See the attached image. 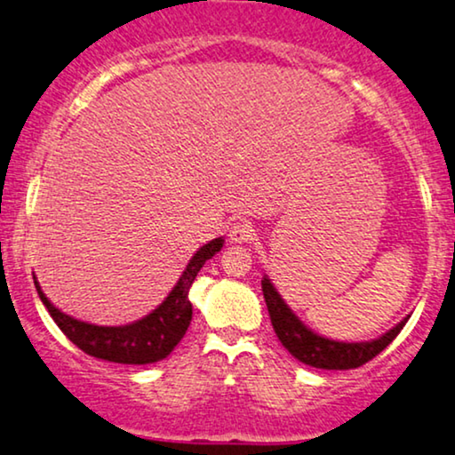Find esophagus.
<instances>
[{
  "mask_svg": "<svg viewBox=\"0 0 455 455\" xmlns=\"http://www.w3.org/2000/svg\"><path fill=\"white\" fill-rule=\"evenodd\" d=\"M256 237V228L250 220H239L231 227V241L235 243H250Z\"/></svg>",
  "mask_w": 455,
  "mask_h": 455,
  "instance_id": "esophagus-1",
  "label": "esophagus"
}]
</instances>
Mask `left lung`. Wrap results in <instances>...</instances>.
Here are the masks:
<instances>
[{
  "instance_id": "left-lung-1",
  "label": "left lung",
  "mask_w": 455,
  "mask_h": 455,
  "mask_svg": "<svg viewBox=\"0 0 455 455\" xmlns=\"http://www.w3.org/2000/svg\"><path fill=\"white\" fill-rule=\"evenodd\" d=\"M262 294L270 315V323H273V330L277 333L281 344H283L298 361H302V363L307 365L319 367V370H355V367L365 365L367 361L373 359V356L380 355L407 323V319H403L399 325H395L393 330L371 342H336L310 331L308 327L291 313L290 307H287L283 298L277 294V290H275L268 277L262 279Z\"/></svg>"
}]
</instances>
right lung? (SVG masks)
<instances>
[{
	"label": "right lung",
	"mask_w": 455,
	"mask_h": 455,
	"mask_svg": "<svg viewBox=\"0 0 455 455\" xmlns=\"http://www.w3.org/2000/svg\"><path fill=\"white\" fill-rule=\"evenodd\" d=\"M222 243L224 239L218 237L201 247L191 258L170 296L151 315L130 325L102 327L68 317L44 296L42 287L36 281L37 294L42 298L44 307L48 308L50 317L60 327V331L85 355L124 365L155 363V361L165 359L187 333L193 319V304L188 300V290H191L193 281L205 260H210L216 251H220Z\"/></svg>",
	"instance_id": "right-lung-1"
}]
</instances>
